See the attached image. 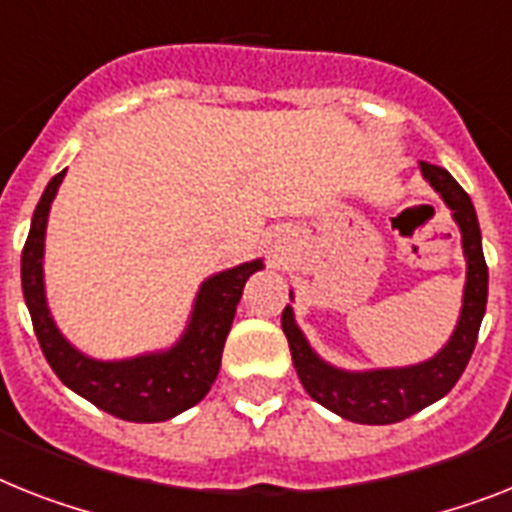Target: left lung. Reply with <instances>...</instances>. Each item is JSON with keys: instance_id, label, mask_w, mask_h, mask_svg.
Here are the masks:
<instances>
[{"instance_id": "8db88e82", "label": "left lung", "mask_w": 512, "mask_h": 512, "mask_svg": "<svg viewBox=\"0 0 512 512\" xmlns=\"http://www.w3.org/2000/svg\"><path fill=\"white\" fill-rule=\"evenodd\" d=\"M421 172L432 183L445 204L453 209L455 222L463 232V251L468 261L466 293L463 311L453 337L439 350L432 361L408 366V369H379V371H340L324 363L308 348L306 337L293 322V308L282 311V332L290 345L293 366L306 392L319 405L335 411L337 416L356 421V424H395L413 416L426 405L437 403L453 390L460 374L466 371L471 353L476 348L481 319L487 311L489 272L484 251H481V230L471 198L447 170L437 164L421 162Z\"/></svg>"}]
</instances>
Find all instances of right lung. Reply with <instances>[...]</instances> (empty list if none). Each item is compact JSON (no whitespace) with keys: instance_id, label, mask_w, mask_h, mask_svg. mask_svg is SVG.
Instances as JSON below:
<instances>
[{"instance_id":"right-lung-1","label":"right lung","mask_w":512,"mask_h":512,"mask_svg":"<svg viewBox=\"0 0 512 512\" xmlns=\"http://www.w3.org/2000/svg\"><path fill=\"white\" fill-rule=\"evenodd\" d=\"M65 177V170L54 175L46 185L44 196L33 211L31 232L23 246L20 259V280H23L25 306L31 311L33 332L44 350L46 361L62 382L80 398L94 403L101 411L112 413L122 421H167L177 413L188 411L190 405L204 400L206 392L219 374L222 348L227 332L235 319L243 285L261 261L240 264L222 274H214L201 285L196 308L190 316L183 340L167 353L130 358V361H94L70 345L54 327L44 298V232L52 198Z\"/></svg>"}]
</instances>
